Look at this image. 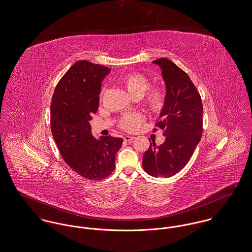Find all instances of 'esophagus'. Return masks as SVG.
I'll list each match as a JSON object with an SVG mask.
<instances>
[{"label": "esophagus", "mask_w": 252, "mask_h": 252, "mask_svg": "<svg viewBox=\"0 0 252 252\" xmlns=\"http://www.w3.org/2000/svg\"><path fill=\"white\" fill-rule=\"evenodd\" d=\"M133 139V136H129V135H126V136L124 137V140H125L126 142H130V141H132Z\"/></svg>", "instance_id": "esophagus-1"}]
</instances>
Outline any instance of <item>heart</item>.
Instances as JSON below:
<instances>
[{
    "label": "heart",
    "mask_w": 252,
    "mask_h": 252,
    "mask_svg": "<svg viewBox=\"0 0 252 252\" xmlns=\"http://www.w3.org/2000/svg\"><path fill=\"white\" fill-rule=\"evenodd\" d=\"M123 83L126 90L131 96H143L148 90L149 81L142 73L132 72L126 75L123 79ZM167 89L163 85H157L149 89L145 96V104L152 113L162 112L167 102ZM144 117L140 113H127L125 114L119 121V126L128 132L137 130L143 122Z\"/></svg>",
    "instance_id": "obj_1"
}]
</instances>
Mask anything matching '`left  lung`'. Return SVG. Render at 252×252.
<instances>
[{
	"instance_id": "1",
	"label": "left lung",
	"mask_w": 252,
	"mask_h": 252,
	"mask_svg": "<svg viewBox=\"0 0 252 252\" xmlns=\"http://www.w3.org/2000/svg\"><path fill=\"white\" fill-rule=\"evenodd\" d=\"M162 68L167 102L156 128L163 130V144L152 141L143 157L145 171L153 177L175 175L189 163L203 133V104L199 91L183 69L166 59L153 61Z\"/></svg>"
}]
</instances>
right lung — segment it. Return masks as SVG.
<instances>
[{
    "label": "right lung",
    "mask_w": 252,
    "mask_h": 252,
    "mask_svg": "<svg viewBox=\"0 0 252 252\" xmlns=\"http://www.w3.org/2000/svg\"><path fill=\"white\" fill-rule=\"evenodd\" d=\"M110 69L89 61H78L57 84L50 105L51 132L60 153L76 173L100 181L115 168L123 139L91 134L89 121L99 107L102 81Z\"/></svg>",
    "instance_id": "obj_1"
}]
</instances>
